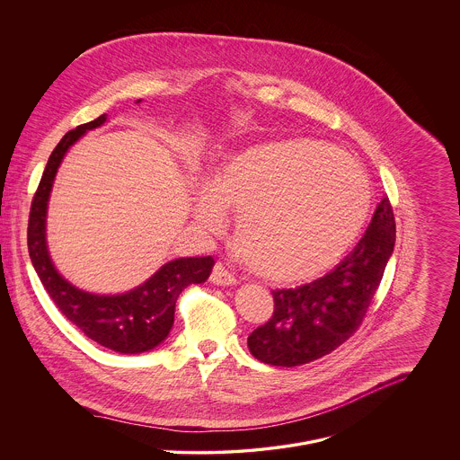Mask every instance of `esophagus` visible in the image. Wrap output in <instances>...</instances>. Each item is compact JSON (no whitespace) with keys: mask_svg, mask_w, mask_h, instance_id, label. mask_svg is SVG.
Instances as JSON below:
<instances>
[{"mask_svg":"<svg viewBox=\"0 0 460 460\" xmlns=\"http://www.w3.org/2000/svg\"><path fill=\"white\" fill-rule=\"evenodd\" d=\"M210 281H212V285H217V287H232L237 283L234 274L228 272L221 263L214 265V269L210 272Z\"/></svg>","mask_w":460,"mask_h":460,"instance_id":"34e87169","label":"esophagus"}]
</instances>
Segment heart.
Here are the masks:
<instances>
[{"label": "heart", "instance_id": "b5f03b06", "mask_svg": "<svg viewBox=\"0 0 460 460\" xmlns=\"http://www.w3.org/2000/svg\"><path fill=\"white\" fill-rule=\"evenodd\" d=\"M371 208V182L346 151L314 138L256 142L225 156L195 200L210 234L237 212L234 244L258 276L300 283L349 248Z\"/></svg>", "mask_w": 460, "mask_h": 460}]
</instances>
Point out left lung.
Instances as JSON below:
<instances>
[{"instance_id": "obj_1", "label": "left lung", "mask_w": 460, "mask_h": 460, "mask_svg": "<svg viewBox=\"0 0 460 460\" xmlns=\"http://www.w3.org/2000/svg\"><path fill=\"white\" fill-rule=\"evenodd\" d=\"M394 244V210L383 197L358 244L329 274L272 292L274 313L248 337L251 355L269 366L295 367L334 351L362 325Z\"/></svg>"}]
</instances>
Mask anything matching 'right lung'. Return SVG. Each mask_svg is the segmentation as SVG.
Listing matches in <instances>:
<instances>
[{
  "label": "right lung",
  "instance_id": "1",
  "mask_svg": "<svg viewBox=\"0 0 460 460\" xmlns=\"http://www.w3.org/2000/svg\"><path fill=\"white\" fill-rule=\"evenodd\" d=\"M105 121L107 116L102 114L94 121L68 131L49 156L30 210L28 250L43 288L66 320L94 342L118 353L131 355L149 351L167 339L173 325L177 296L186 287L208 281L214 260L212 256L172 260L144 285L121 295L84 292L56 270L45 241L47 202L52 182L70 146L87 129L98 128Z\"/></svg>",
  "mask_w": 460,
  "mask_h": 460
}]
</instances>
